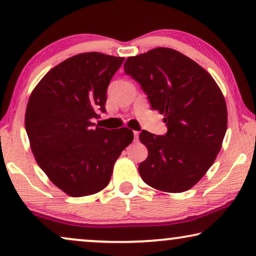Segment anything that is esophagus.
Here are the masks:
<instances>
[{
    "mask_svg": "<svg viewBox=\"0 0 256 256\" xmlns=\"http://www.w3.org/2000/svg\"><path fill=\"white\" fill-rule=\"evenodd\" d=\"M138 134H140V132H134V136H135V141H138Z\"/></svg>",
    "mask_w": 256,
    "mask_h": 256,
    "instance_id": "obj_1",
    "label": "esophagus"
}]
</instances>
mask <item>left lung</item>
Instances as JSON below:
<instances>
[{
	"label": "left lung",
	"mask_w": 256,
	"mask_h": 256,
	"mask_svg": "<svg viewBox=\"0 0 256 256\" xmlns=\"http://www.w3.org/2000/svg\"><path fill=\"white\" fill-rule=\"evenodd\" d=\"M124 72L141 85L152 110L164 115L166 135L142 130L148 157L138 166L149 186L184 192L202 180L222 148L227 129L225 99L200 65L172 48L129 57Z\"/></svg>",
	"instance_id": "8db88e82"
}]
</instances>
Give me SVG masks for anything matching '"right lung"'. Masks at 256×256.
<instances>
[{
  "mask_svg": "<svg viewBox=\"0 0 256 256\" xmlns=\"http://www.w3.org/2000/svg\"><path fill=\"white\" fill-rule=\"evenodd\" d=\"M124 58L86 52L50 70L31 93L26 130L40 169L71 197L96 194L110 183L115 160L132 142L130 129L94 127L104 113L107 88Z\"/></svg>",
  "mask_w": 256,
  "mask_h": 256,
  "instance_id": "obj_1",
  "label": "right lung"
}]
</instances>
